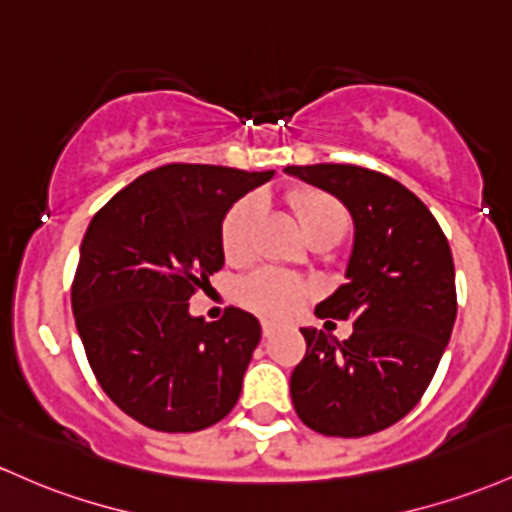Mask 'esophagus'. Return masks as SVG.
<instances>
[{"instance_id": "1", "label": "esophagus", "mask_w": 512, "mask_h": 512, "mask_svg": "<svg viewBox=\"0 0 512 512\" xmlns=\"http://www.w3.org/2000/svg\"><path fill=\"white\" fill-rule=\"evenodd\" d=\"M274 330H277V323H274V320H269V318H262V335H265V338H269V335H272Z\"/></svg>"}]
</instances>
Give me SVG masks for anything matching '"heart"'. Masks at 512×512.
<instances>
[{
	"label": "heart",
	"instance_id": "obj_1",
	"mask_svg": "<svg viewBox=\"0 0 512 512\" xmlns=\"http://www.w3.org/2000/svg\"><path fill=\"white\" fill-rule=\"evenodd\" d=\"M299 226L308 240L318 235L342 238L347 228V211L338 199L320 192L296 194L291 199ZM265 216V201L260 196H247L230 209L223 223V252L228 260H247L255 250V235ZM243 299L247 306L274 318L294 316L308 299V284L279 269H262L252 274L243 286Z\"/></svg>",
	"mask_w": 512,
	"mask_h": 512
}]
</instances>
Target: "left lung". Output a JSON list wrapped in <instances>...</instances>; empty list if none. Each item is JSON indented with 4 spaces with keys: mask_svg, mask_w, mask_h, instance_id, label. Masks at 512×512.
Segmentation results:
<instances>
[{
    "mask_svg": "<svg viewBox=\"0 0 512 512\" xmlns=\"http://www.w3.org/2000/svg\"><path fill=\"white\" fill-rule=\"evenodd\" d=\"M342 201L355 223L345 284L318 318L352 320L338 340L301 328L306 357L291 401L320 435L364 437L398 423L423 398L457 318L452 250L428 206L396 179L357 165L286 167Z\"/></svg>",
    "mask_w": 512,
    "mask_h": 512,
    "instance_id": "left-lung-1",
    "label": "left lung"
}]
</instances>
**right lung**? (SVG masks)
Returning a JSON list of instances; mask_svg holds the SVG:
<instances>
[{"label":"right lung","instance_id":"add662e5","mask_svg":"<svg viewBox=\"0 0 512 512\" xmlns=\"http://www.w3.org/2000/svg\"><path fill=\"white\" fill-rule=\"evenodd\" d=\"M274 170L165 165L140 174L89 223L72 313L106 396L138 423L196 432L233 411L262 338L230 306L206 323L189 299L223 267V221Z\"/></svg>","mask_w":512,"mask_h":512}]
</instances>
